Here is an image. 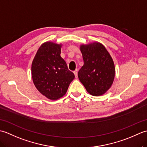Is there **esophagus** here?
I'll list each match as a JSON object with an SVG mask.
<instances>
[{
	"label": "esophagus",
	"instance_id": "1",
	"mask_svg": "<svg viewBox=\"0 0 147 147\" xmlns=\"http://www.w3.org/2000/svg\"><path fill=\"white\" fill-rule=\"evenodd\" d=\"M78 69H76L74 71V75H75L76 78L78 77Z\"/></svg>",
	"mask_w": 147,
	"mask_h": 147
}]
</instances>
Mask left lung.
Listing matches in <instances>:
<instances>
[{
  "mask_svg": "<svg viewBox=\"0 0 147 147\" xmlns=\"http://www.w3.org/2000/svg\"><path fill=\"white\" fill-rule=\"evenodd\" d=\"M84 64L78 71L79 80L86 91L100 96L107 91L113 83L115 67L111 55L100 43L80 46Z\"/></svg>",
  "mask_w": 147,
  "mask_h": 147,
  "instance_id": "1",
  "label": "left lung"
}]
</instances>
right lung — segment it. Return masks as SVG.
Listing matches in <instances>:
<instances>
[{
    "label": "right lung",
    "instance_id": "obj_1",
    "mask_svg": "<svg viewBox=\"0 0 147 147\" xmlns=\"http://www.w3.org/2000/svg\"><path fill=\"white\" fill-rule=\"evenodd\" d=\"M61 44L47 42L40 47L32 65L33 82L36 89L49 99L63 96L74 74L61 57Z\"/></svg>",
    "mask_w": 147,
    "mask_h": 147
}]
</instances>
